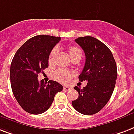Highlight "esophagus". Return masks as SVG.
Listing matches in <instances>:
<instances>
[{"mask_svg": "<svg viewBox=\"0 0 134 134\" xmlns=\"http://www.w3.org/2000/svg\"><path fill=\"white\" fill-rule=\"evenodd\" d=\"M71 88V86H65L63 87V90H65V91H69Z\"/></svg>", "mask_w": 134, "mask_h": 134, "instance_id": "34e87169", "label": "esophagus"}]
</instances>
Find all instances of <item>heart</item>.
<instances>
[{
	"label": "heart",
	"instance_id": "b5f03b06",
	"mask_svg": "<svg viewBox=\"0 0 134 134\" xmlns=\"http://www.w3.org/2000/svg\"><path fill=\"white\" fill-rule=\"evenodd\" d=\"M58 52V49L57 48H54L53 50L51 51V53L49 54L48 56V63L49 65H53L55 61V56L57 55ZM68 52L71 60H73L74 58H78V57H81L82 55V51L76 46H70L68 47ZM75 72L74 71H67L64 69H58L53 73V77L55 79H56L60 82L62 83H67L68 82L70 79H71L74 76Z\"/></svg>",
	"mask_w": 134,
	"mask_h": 134
}]
</instances>
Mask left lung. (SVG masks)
<instances>
[{
  "mask_svg": "<svg viewBox=\"0 0 134 134\" xmlns=\"http://www.w3.org/2000/svg\"><path fill=\"white\" fill-rule=\"evenodd\" d=\"M75 41L86 55L85 65L79 79L88 82L83 89L74 87L79 97L71 104L81 114L94 115L104 108L112 96L117 77V65L110 49L96 38L79 37Z\"/></svg>",
  "mask_w": 134,
  "mask_h": 134,
  "instance_id": "obj_1",
  "label": "left lung"
}]
</instances>
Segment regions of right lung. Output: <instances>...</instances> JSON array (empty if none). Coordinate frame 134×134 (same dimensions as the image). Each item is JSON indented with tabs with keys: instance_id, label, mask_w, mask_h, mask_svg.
<instances>
[{
	"instance_id": "right-lung-1",
	"label": "right lung",
	"mask_w": 134,
	"mask_h": 134,
	"mask_svg": "<svg viewBox=\"0 0 134 134\" xmlns=\"http://www.w3.org/2000/svg\"><path fill=\"white\" fill-rule=\"evenodd\" d=\"M60 37L38 35L29 39L16 52L10 66V82L14 96L23 110L39 115L48 109L54 97L63 90L55 81L48 83L38 74L48 67V56Z\"/></svg>"
}]
</instances>
